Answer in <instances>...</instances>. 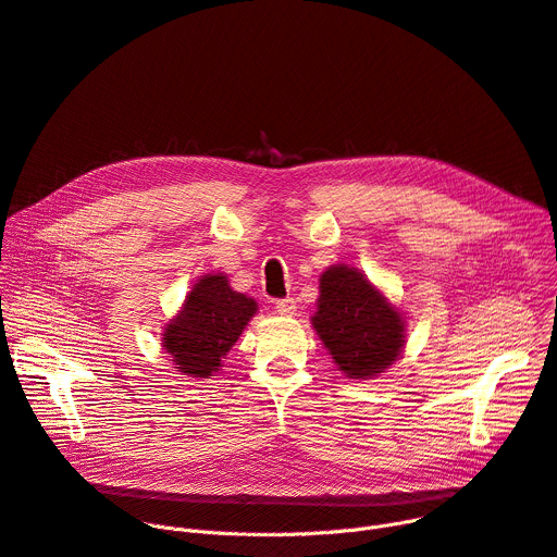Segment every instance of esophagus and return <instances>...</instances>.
Wrapping results in <instances>:
<instances>
[{
	"mask_svg": "<svg viewBox=\"0 0 557 557\" xmlns=\"http://www.w3.org/2000/svg\"><path fill=\"white\" fill-rule=\"evenodd\" d=\"M274 310H276L281 317H292V314H297V301H294L292 297L278 299L276 306H274Z\"/></svg>",
	"mask_w": 557,
	"mask_h": 557,
	"instance_id": "34e87169",
	"label": "esophagus"
}]
</instances>
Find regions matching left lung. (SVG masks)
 Segmentation results:
<instances>
[{
	"mask_svg": "<svg viewBox=\"0 0 557 557\" xmlns=\"http://www.w3.org/2000/svg\"><path fill=\"white\" fill-rule=\"evenodd\" d=\"M335 364L350 380H371L396 362L405 346V317L355 268L331 265L319 278L310 319Z\"/></svg>",
	"mask_w": 557,
	"mask_h": 557,
	"instance_id": "1",
	"label": "left lung"
}]
</instances>
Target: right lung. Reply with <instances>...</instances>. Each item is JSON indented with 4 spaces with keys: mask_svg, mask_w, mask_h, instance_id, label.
Here are the masks:
<instances>
[{
    "mask_svg": "<svg viewBox=\"0 0 557 557\" xmlns=\"http://www.w3.org/2000/svg\"><path fill=\"white\" fill-rule=\"evenodd\" d=\"M258 304L232 289L224 274H207L190 287L182 310L163 329L161 346L180 373L209 377L243 335Z\"/></svg>",
    "mask_w": 557,
    "mask_h": 557,
    "instance_id": "1",
    "label": "right lung"
}]
</instances>
